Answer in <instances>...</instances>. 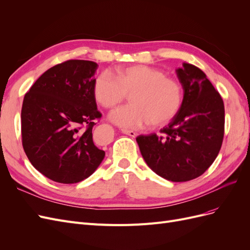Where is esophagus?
Instances as JSON below:
<instances>
[{
	"mask_svg": "<svg viewBox=\"0 0 250 250\" xmlns=\"http://www.w3.org/2000/svg\"><path fill=\"white\" fill-rule=\"evenodd\" d=\"M122 132L124 133V134H127V135H129V137H131V138H135L137 137V132H134V131H132V130H122Z\"/></svg>",
	"mask_w": 250,
	"mask_h": 250,
	"instance_id": "obj_1",
	"label": "esophagus"
}]
</instances>
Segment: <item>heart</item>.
<instances>
[{
  "label": "heart",
  "mask_w": 250,
  "mask_h": 250,
  "mask_svg": "<svg viewBox=\"0 0 250 250\" xmlns=\"http://www.w3.org/2000/svg\"><path fill=\"white\" fill-rule=\"evenodd\" d=\"M94 97L105 108H111L130 95V105L109 113V120L123 129H142L150 123L162 126L176 116L184 100L180 83L147 65L120 69L115 76L109 71L98 75Z\"/></svg>",
  "instance_id": "heart-1"
}]
</instances>
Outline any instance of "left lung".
Here are the masks:
<instances>
[{
	"mask_svg": "<svg viewBox=\"0 0 250 250\" xmlns=\"http://www.w3.org/2000/svg\"><path fill=\"white\" fill-rule=\"evenodd\" d=\"M184 89L179 111L161 134L137 138L144 161L161 177L180 183L197 178L214 163L224 135V104L199 67L175 70Z\"/></svg>",
	"mask_w": 250,
	"mask_h": 250,
	"instance_id": "left-lung-1",
	"label": "left lung"
}]
</instances>
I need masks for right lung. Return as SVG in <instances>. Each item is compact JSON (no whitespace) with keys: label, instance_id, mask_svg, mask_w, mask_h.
Instances as JSON below:
<instances>
[{"label":"right lung","instance_id":"right-lung-1","mask_svg":"<svg viewBox=\"0 0 250 250\" xmlns=\"http://www.w3.org/2000/svg\"><path fill=\"white\" fill-rule=\"evenodd\" d=\"M97 69L89 60H67L44 72L24 97L22 147L33 167L56 183L89 177L105 156L92 133L101 118L93 92Z\"/></svg>","mask_w":250,"mask_h":250}]
</instances>
